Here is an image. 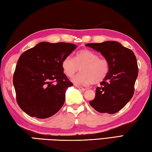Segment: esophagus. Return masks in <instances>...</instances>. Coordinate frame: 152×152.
<instances>
[{
    "label": "esophagus",
    "instance_id": "1",
    "mask_svg": "<svg viewBox=\"0 0 152 152\" xmlns=\"http://www.w3.org/2000/svg\"><path fill=\"white\" fill-rule=\"evenodd\" d=\"M75 87H76L77 88H78L80 91H85L86 90L85 88H83V87H80V86H78V85H75Z\"/></svg>",
    "mask_w": 152,
    "mask_h": 152
}]
</instances>
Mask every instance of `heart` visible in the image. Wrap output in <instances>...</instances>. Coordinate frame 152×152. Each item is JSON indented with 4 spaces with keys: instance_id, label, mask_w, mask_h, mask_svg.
I'll return each instance as SVG.
<instances>
[{
    "instance_id": "1",
    "label": "heart",
    "mask_w": 152,
    "mask_h": 152,
    "mask_svg": "<svg viewBox=\"0 0 152 152\" xmlns=\"http://www.w3.org/2000/svg\"><path fill=\"white\" fill-rule=\"evenodd\" d=\"M64 73L72 77L79 71L81 73L74 76L72 81L76 85H88L102 81L109 71V62L105 58H100L99 54L89 50L77 52L74 59L71 56L64 58L61 63Z\"/></svg>"
}]
</instances>
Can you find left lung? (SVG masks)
Returning a JSON list of instances; mask_svg holds the SVG:
<instances>
[{
    "label": "left lung",
    "mask_w": 152,
    "mask_h": 152,
    "mask_svg": "<svg viewBox=\"0 0 152 152\" xmlns=\"http://www.w3.org/2000/svg\"><path fill=\"white\" fill-rule=\"evenodd\" d=\"M85 45L101 52L110 65L108 75L100 83L101 87H96L95 97L89 104L99 113H116L133 96L138 75L136 56L131 50L114 41Z\"/></svg>",
    "instance_id": "8db88e82"
}]
</instances>
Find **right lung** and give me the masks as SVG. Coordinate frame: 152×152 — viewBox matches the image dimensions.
Listing matches in <instances>:
<instances>
[{
  "mask_svg": "<svg viewBox=\"0 0 152 152\" xmlns=\"http://www.w3.org/2000/svg\"><path fill=\"white\" fill-rule=\"evenodd\" d=\"M76 48L69 43L44 42L20 56L13 85L17 103L28 115L47 118L64 105L65 91L73 83L64 73L61 63Z\"/></svg>",
  "mask_w": 152,
  "mask_h": 152,
  "instance_id": "right-lung-1",
  "label": "right lung"
}]
</instances>
